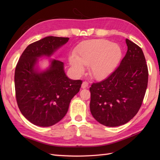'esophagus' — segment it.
Wrapping results in <instances>:
<instances>
[{
  "label": "esophagus",
  "mask_w": 160,
  "mask_h": 160,
  "mask_svg": "<svg viewBox=\"0 0 160 160\" xmlns=\"http://www.w3.org/2000/svg\"><path fill=\"white\" fill-rule=\"evenodd\" d=\"M88 85H89L88 82H87V81H84L82 84V89H86V88L88 87Z\"/></svg>",
  "instance_id": "esophagus-1"
}]
</instances>
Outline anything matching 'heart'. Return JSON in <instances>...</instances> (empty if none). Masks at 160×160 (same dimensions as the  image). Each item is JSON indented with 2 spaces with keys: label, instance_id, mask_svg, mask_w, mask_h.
<instances>
[{
  "label": "heart",
  "instance_id": "obj_1",
  "mask_svg": "<svg viewBox=\"0 0 160 160\" xmlns=\"http://www.w3.org/2000/svg\"><path fill=\"white\" fill-rule=\"evenodd\" d=\"M122 56V49L118 44L102 39L90 40L77 47L74 56L69 58V63L78 74L83 73V65L89 66L91 76L102 79L113 72Z\"/></svg>",
  "mask_w": 160,
  "mask_h": 160
}]
</instances>
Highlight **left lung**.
I'll list each match as a JSON object with an SVG mask.
<instances>
[{"instance_id": "1", "label": "left lung", "mask_w": 160, "mask_h": 160, "mask_svg": "<svg viewBox=\"0 0 160 160\" xmlns=\"http://www.w3.org/2000/svg\"><path fill=\"white\" fill-rule=\"evenodd\" d=\"M128 49L120 65L106 79L90 87L93 117L107 127L130 121L140 109L148 85V71L142 49L126 39Z\"/></svg>"}]
</instances>
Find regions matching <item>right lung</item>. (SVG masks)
<instances>
[{"mask_svg":"<svg viewBox=\"0 0 160 160\" xmlns=\"http://www.w3.org/2000/svg\"><path fill=\"white\" fill-rule=\"evenodd\" d=\"M69 38L48 36L30 44L20 56L14 75L17 104L27 120L39 127H51L67 113L69 103L80 91L82 81L68 78L64 64L52 60L49 69H35L38 58L50 56Z\"/></svg>","mask_w":160,"mask_h":160,"instance_id":"1","label":"right lung"}]
</instances>
